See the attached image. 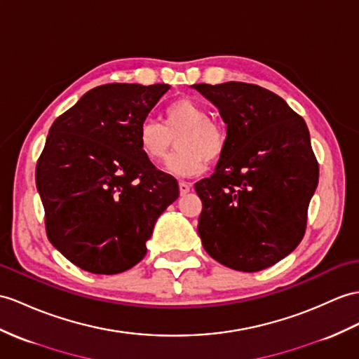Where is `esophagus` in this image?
<instances>
[{
    "label": "esophagus",
    "instance_id": "34e87169",
    "mask_svg": "<svg viewBox=\"0 0 359 359\" xmlns=\"http://www.w3.org/2000/svg\"><path fill=\"white\" fill-rule=\"evenodd\" d=\"M190 190H191V186L189 184V182H186V181H181V182H180V194H181V195L189 194Z\"/></svg>",
    "mask_w": 359,
    "mask_h": 359
}]
</instances>
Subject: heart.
I'll list each match as a JSON object with an SVG mask.
<instances>
[{
  "instance_id": "obj_1",
  "label": "heart",
  "mask_w": 359,
  "mask_h": 359,
  "mask_svg": "<svg viewBox=\"0 0 359 359\" xmlns=\"http://www.w3.org/2000/svg\"><path fill=\"white\" fill-rule=\"evenodd\" d=\"M177 135L178 151L165 164V170L173 177L189 178L203 173L208 160L219 158L225 151L226 134L222 126L210 120L203 104L189 97L175 100L164 109L163 125L151 118L140 125L138 149L147 161L158 164L168 156L172 138Z\"/></svg>"
}]
</instances>
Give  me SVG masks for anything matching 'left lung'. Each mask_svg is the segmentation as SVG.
<instances>
[{
	"label": "left lung",
	"instance_id": "1",
	"mask_svg": "<svg viewBox=\"0 0 359 359\" xmlns=\"http://www.w3.org/2000/svg\"><path fill=\"white\" fill-rule=\"evenodd\" d=\"M219 109L226 144L210 178L198 234L219 264L256 273L292 252L306 230L318 163L304 120L262 86L243 82L191 86Z\"/></svg>",
	"mask_w": 359,
	"mask_h": 359
}]
</instances>
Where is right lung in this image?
Instances as JSON below:
<instances>
[{
  "instance_id": "obj_1",
  "label": "right lung",
  "mask_w": 359,
  "mask_h": 359,
  "mask_svg": "<svg viewBox=\"0 0 359 359\" xmlns=\"http://www.w3.org/2000/svg\"><path fill=\"white\" fill-rule=\"evenodd\" d=\"M169 85L108 83L55 120L36 165L53 247L93 274H118L146 256L178 182L138 149L137 133Z\"/></svg>"
}]
</instances>
